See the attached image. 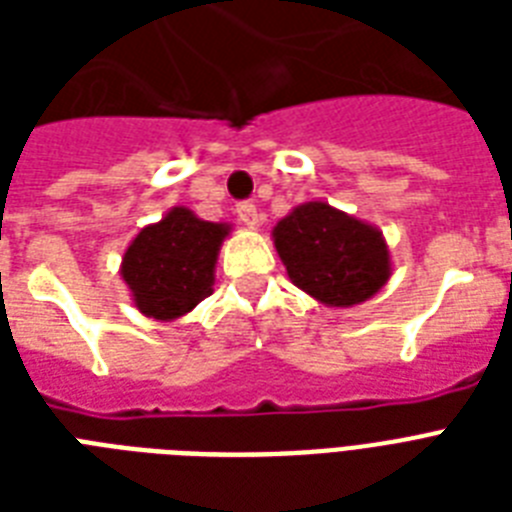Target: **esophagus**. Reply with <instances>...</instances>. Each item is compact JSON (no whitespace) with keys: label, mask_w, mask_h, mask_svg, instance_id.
<instances>
[{"label":"esophagus","mask_w":512,"mask_h":512,"mask_svg":"<svg viewBox=\"0 0 512 512\" xmlns=\"http://www.w3.org/2000/svg\"><path fill=\"white\" fill-rule=\"evenodd\" d=\"M236 215H239L241 223L249 225V228H257V225H260V212H257V207L252 201H241L239 207H236Z\"/></svg>","instance_id":"esophagus-1"}]
</instances>
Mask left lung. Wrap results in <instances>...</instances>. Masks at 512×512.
Instances as JSON below:
<instances>
[{"mask_svg":"<svg viewBox=\"0 0 512 512\" xmlns=\"http://www.w3.org/2000/svg\"><path fill=\"white\" fill-rule=\"evenodd\" d=\"M271 236L289 281L327 308L366 303L393 276L380 228L329 201L297 204L273 225Z\"/></svg>","mask_w":512,"mask_h":512,"instance_id":"8db88e82","label":"left lung"}]
</instances>
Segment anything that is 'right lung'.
<instances>
[{"label": "right lung", "instance_id": "1", "mask_svg": "<svg viewBox=\"0 0 512 512\" xmlns=\"http://www.w3.org/2000/svg\"><path fill=\"white\" fill-rule=\"evenodd\" d=\"M231 223H209L188 207H172L159 223L140 228L124 249L119 276L146 319L175 321L215 287V265Z\"/></svg>", "mask_w": 512, "mask_h": 512}]
</instances>
